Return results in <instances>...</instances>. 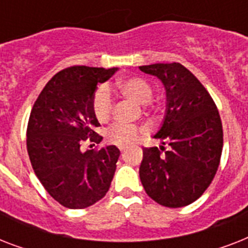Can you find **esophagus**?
Segmentation results:
<instances>
[{
	"instance_id": "obj_1",
	"label": "esophagus",
	"mask_w": 248,
	"mask_h": 248,
	"mask_svg": "<svg viewBox=\"0 0 248 248\" xmlns=\"http://www.w3.org/2000/svg\"><path fill=\"white\" fill-rule=\"evenodd\" d=\"M124 149H126V148H124V147H120V151L122 152V153H124Z\"/></svg>"
}]
</instances>
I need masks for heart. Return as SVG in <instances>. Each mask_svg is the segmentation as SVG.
I'll list each match as a JSON object with an SVG mask.
<instances>
[{
  "label": "heart",
  "instance_id": "obj_1",
  "mask_svg": "<svg viewBox=\"0 0 248 248\" xmlns=\"http://www.w3.org/2000/svg\"><path fill=\"white\" fill-rule=\"evenodd\" d=\"M118 87L126 96L139 104H147L153 96V89L151 83L140 77H128L121 79L118 82ZM93 112L99 122H107L112 116L113 97L107 86H100L93 93ZM143 132V127L120 122V124H114L109 128L107 138L110 143L116 145L127 147L130 144L135 143Z\"/></svg>",
  "mask_w": 248,
  "mask_h": 248
}]
</instances>
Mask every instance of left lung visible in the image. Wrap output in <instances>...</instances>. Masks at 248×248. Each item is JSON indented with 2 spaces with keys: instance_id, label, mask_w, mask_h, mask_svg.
<instances>
[{
  "instance_id": "left-lung-1",
  "label": "left lung",
  "mask_w": 248,
  "mask_h": 248,
  "mask_svg": "<svg viewBox=\"0 0 248 248\" xmlns=\"http://www.w3.org/2000/svg\"><path fill=\"white\" fill-rule=\"evenodd\" d=\"M139 69L157 77L166 91L165 117L153 136L162 145L143 149L140 180L157 203L184 207L203 194L219 167L223 151L219 112L207 90L180 63Z\"/></svg>"
}]
</instances>
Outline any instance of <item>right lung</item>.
<instances>
[{
  "instance_id": "add662e5",
  "label": "right lung",
  "mask_w": 248,
  "mask_h": 248,
  "mask_svg": "<svg viewBox=\"0 0 248 248\" xmlns=\"http://www.w3.org/2000/svg\"><path fill=\"white\" fill-rule=\"evenodd\" d=\"M118 68L76 65L56 73L33 105L27 128V151L36 176L47 193L64 207L93 206L109 190L120 149L82 151V141L100 143L93 112L97 85Z\"/></svg>"
}]
</instances>
